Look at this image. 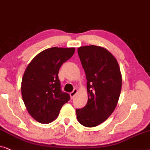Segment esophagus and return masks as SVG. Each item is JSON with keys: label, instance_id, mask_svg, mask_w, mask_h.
Here are the masks:
<instances>
[{"label": "esophagus", "instance_id": "obj_1", "mask_svg": "<svg viewBox=\"0 0 150 150\" xmlns=\"http://www.w3.org/2000/svg\"><path fill=\"white\" fill-rule=\"evenodd\" d=\"M77 89H76V88H75L73 90V91L71 92V93H70V95H71V99H73L74 97H75V95H76L77 94Z\"/></svg>", "mask_w": 150, "mask_h": 150}]
</instances>
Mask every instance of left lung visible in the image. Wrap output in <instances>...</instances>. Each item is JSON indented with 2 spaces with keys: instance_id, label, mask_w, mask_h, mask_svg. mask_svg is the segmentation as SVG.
<instances>
[{
  "instance_id": "8db88e82",
  "label": "left lung",
  "mask_w": 150,
  "mask_h": 150,
  "mask_svg": "<svg viewBox=\"0 0 150 150\" xmlns=\"http://www.w3.org/2000/svg\"><path fill=\"white\" fill-rule=\"evenodd\" d=\"M87 79L88 102L76 109L77 120L85 127L101 124L115 110L120 96L122 78L119 64L107 49L98 46L77 49Z\"/></svg>"
}]
</instances>
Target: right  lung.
<instances>
[{"instance_id":"right-lung-1","label":"right lung","mask_w":150,"mask_h":150,"mask_svg":"<svg viewBox=\"0 0 150 150\" xmlns=\"http://www.w3.org/2000/svg\"><path fill=\"white\" fill-rule=\"evenodd\" d=\"M75 48L52 47L38 53L27 66L21 84L28 112L38 122L49 123L57 118L69 94L61 90L59 68L71 58Z\"/></svg>"}]
</instances>
